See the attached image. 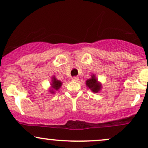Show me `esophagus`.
Segmentation results:
<instances>
[{
    "label": "esophagus",
    "instance_id": "esophagus-1",
    "mask_svg": "<svg viewBox=\"0 0 148 148\" xmlns=\"http://www.w3.org/2000/svg\"><path fill=\"white\" fill-rule=\"evenodd\" d=\"M72 80L73 81H78L79 80V77H78V76H74V77H73L72 79Z\"/></svg>",
    "mask_w": 148,
    "mask_h": 148
}]
</instances>
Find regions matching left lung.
<instances>
[{
  "instance_id": "1",
  "label": "left lung",
  "mask_w": 148,
  "mask_h": 148,
  "mask_svg": "<svg viewBox=\"0 0 148 148\" xmlns=\"http://www.w3.org/2000/svg\"><path fill=\"white\" fill-rule=\"evenodd\" d=\"M86 84L88 88H89L93 92H98L101 88V84L98 82L97 79H96L94 74H92V76H91V79H88L86 81Z\"/></svg>"
}]
</instances>
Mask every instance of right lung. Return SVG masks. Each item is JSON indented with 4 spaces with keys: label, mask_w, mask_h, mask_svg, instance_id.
Returning <instances> with one entry per match:
<instances>
[{
    "label": "right lung",
    "mask_w": 148,
    "mask_h": 148,
    "mask_svg": "<svg viewBox=\"0 0 148 148\" xmlns=\"http://www.w3.org/2000/svg\"><path fill=\"white\" fill-rule=\"evenodd\" d=\"M51 88L52 89L51 90L50 92L51 93H55V90H58V89L61 87L62 83L60 81L56 79V78L55 76H53L52 77V81H51Z\"/></svg>",
    "instance_id": "1"
}]
</instances>
